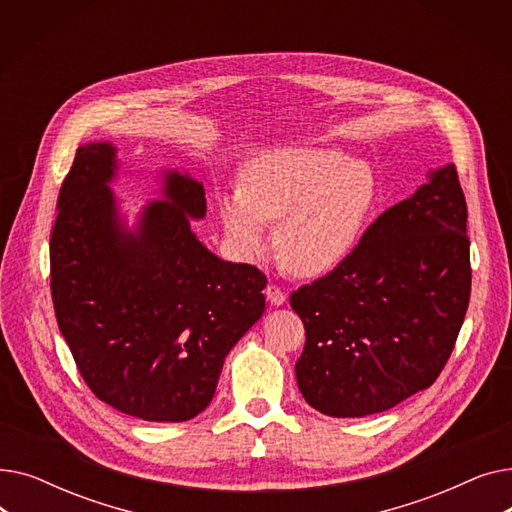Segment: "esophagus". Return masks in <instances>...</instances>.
I'll return each instance as SVG.
<instances>
[{"instance_id": "1", "label": "esophagus", "mask_w": 512, "mask_h": 512, "mask_svg": "<svg viewBox=\"0 0 512 512\" xmlns=\"http://www.w3.org/2000/svg\"><path fill=\"white\" fill-rule=\"evenodd\" d=\"M265 297H267V301H270V303L276 305V307H280V305L286 303V292H284L280 286H276V284H267Z\"/></svg>"}]
</instances>
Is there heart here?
<instances>
[{
    "label": "heart",
    "mask_w": 512,
    "mask_h": 512,
    "mask_svg": "<svg viewBox=\"0 0 512 512\" xmlns=\"http://www.w3.org/2000/svg\"><path fill=\"white\" fill-rule=\"evenodd\" d=\"M375 203V176L361 159L328 147H272L240 168L238 191L218 199L224 234L245 261L270 247L297 278H321L353 253Z\"/></svg>",
    "instance_id": "b5f03b06"
}]
</instances>
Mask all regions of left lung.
<instances>
[{"label":"left lung","mask_w":512,"mask_h":512,"mask_svg":"<svg viewBox=\"0 0 512 512\" xmlns=\"http://www.w3.org/2000/svg\"><path fill=\"white\" fill-rule=\"evenodd\" d=\"M469 294L467 203L448 164L386 209L334 272L290 294L307 334L301 394L324 415L365 417L429 388Z\"/></svg>","instance_id":"obj_1"}]
</instances>
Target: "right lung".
<instances>
[{"instance_id": "obj_1", "label": "right lung", "mask_w": 512, "mask_h": 512, "mask_svg": "<svg viewBox=\"0 0 512 512\" xmlns=\"http://www.w3.org/2000/svg\"><path fill=\"white\" fill-rule=\"evenodd\" d=\"M116 147H78L49 242L58 326L91 392L143 421H188L207 409L226 355L265 311L267 278L230 263L191 230L203 184L166 170L164 201L134 230L110 182Z\"/></svg>"}]
</instances>
